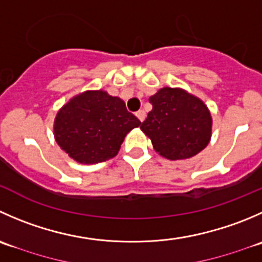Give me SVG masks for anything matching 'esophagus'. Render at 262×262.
<instances>
[{"instance_id":"obj_1","label":"esophagus","mask_w":262,"mask_h":262,"mask_svg":"<svg viewBox=\"0 0 262 262\" xmlns=\"http://www.w3.org/2000/svg\"><path fill=\"white\" fill-rule=\"evenodd\" d=\"M136 115H137V118H138L141 121H143L144 119H146V113H144L143 110H139L138 113L136 114Z\"/></svg>"}]
</instances>
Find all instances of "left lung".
Segmentation results:
<instances>
[{
    "instance_id": "8db88e82",
    "label": "left lung",
    "mask_w": 262,
    "mask_h": 262,
    "mask_svg": "<svg viewBox=\"0 0 262 262\" xmlns=\"http://www.w3.org/2000/svg\"><path fill=\"white\" fill-rule=\"evenodd\" d=\"M148 101L152 110L141 129L160 156L172 161L190 159L209 144L212 118L201 98L183 88L164 87Z\"/></svg>"
}]
</instances>
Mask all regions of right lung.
Returning a JSON list of instances; mask_svg holds the SVG:
<instances>
[{"label": "right lung", "mask_w": 262, "mask_h": 262, "mask_svg": "<svg viewBox=\"0 0 262 262\" xmlns=\"http://www.w3.org/2000/svg\"><path fill=\"white\" fill-rule=\"evenodd\" d=\"M141 121L125 102L106 91H85L70 98L56 114L55 141L79 164L103 162L118 155L126 134Z\"/></svg>", "instance_id": "obj_1"}]
</instances>
